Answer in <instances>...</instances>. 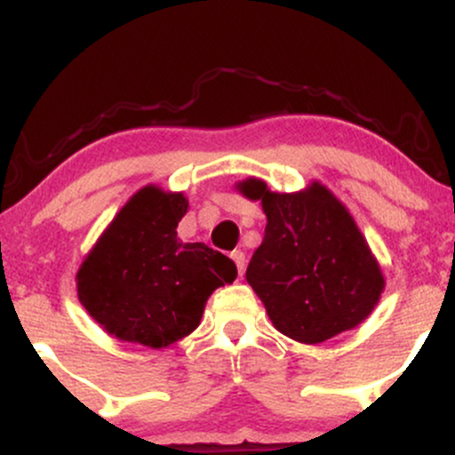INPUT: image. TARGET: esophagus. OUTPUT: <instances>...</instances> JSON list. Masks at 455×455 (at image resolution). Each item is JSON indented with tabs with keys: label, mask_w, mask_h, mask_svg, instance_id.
<instances>
[{
	"label": "esophagus",
	"mask_w": 455,
	"mask_h": 455,
	"mask_svg": "<svg viewBox=\"0 0 455 455\" xmlns=\"http://www.w3.org/2000/svg\"><path fill=\"white\" fill-rule=\"evenodd\" d=\"M231 259L235 260V265H237V274H239V278H242L243 271H245V254L242 252V250H235V252H231Z\"/></svg>",
	"instance_id": "1"
}]
</instances>
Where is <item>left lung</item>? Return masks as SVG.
I'll return each instance as SVG.
<instances>
[{
  "label": "left lung",
  "instance_id": "1",
  "mask_svg": "<svg viewBox=\"0 0 455 455\" xmlns=\"http://www.w3.org/2000/svg\"><path fill=\"white\" fill-rule=\"evenodd\" d=\"M235 188L260 201L267 216L245 280L280 333L321 344L372 315L385 289L383 271L331 190L312 181L299 192H271L257 177Z\"/></svg>",
  "mask_w": 455,
  "mask_h": 455
}]
</instances>
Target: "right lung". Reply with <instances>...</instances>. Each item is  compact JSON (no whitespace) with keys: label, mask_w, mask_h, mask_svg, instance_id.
Here are the masks:
<instances>
[{"label":"right lung","mask_w":455,"mask_h":455,"mask_svg":"<svg viewBox=\"0 0 455 455\" xmlns=\"http://www.w3.org/2000/svg\"><path fill=\"white\" fill-rule=\"evenodd\" d=\"M186 212L184 192L140 188L78 267V301L117 340L171 347L198 327L213 291L237 278L222 252L177 239Z\"/></svg>","instance_id":"1"}]
</instances>
